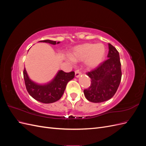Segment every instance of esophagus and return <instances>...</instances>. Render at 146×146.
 I'll return each instance as SVG.
<instances>
[{"label":"esophagus","instance_id":"1","mask_svg":"<svg viewBox=\"0 0 146 146\" xmlns=\"http://www.w3.org/2000/svg\"><path fill=\"white\" fill-rule=\"evenodd\" d=\"M81 74H82L81 72H80V70H79L78 69L76 70V72H75V75H76V77L77 78V77H79V76H80Z\"/></svg>","mask_w":146,"mask_h":146}]
</instances>
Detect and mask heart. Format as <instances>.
Returning a JSON list of instances; mask_svg holds the SVG:
<instances>
[{"label":"heart","instance_id":"1","mask_svg":"<svg viewBox=\"0 0 146 146\" xmlns=\"http://www.w3.org/2000/svg\"><path fill=\"white\" fill-rule=\"evenodd\" d=\"M106 55V47L102 43H85L75 47L70 54L73 61L85 60L89 69H95L102 63Z\"/></svg>","mask_w":146,"mask_h":146}]
</instances>
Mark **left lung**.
Here are the masks:
<instances>
[{
	"label": "left lung",
	"mask_w": 146,
	"mask_h": 146,
	"mask_svg": "<svg viewBox=\"0 0 146 146\" xmlns=\"http://www.w3.org/2000/svg\"><path fill=\"white\" fill-rule=\"evenodd\" d=\"M108 60L99 67L86 74L91 78V85L84 90L88 100L100 103L113 98L120 84L122 77L121 64L116 48L108 44Z\"/></svg>",
	"instance_id": "left-lung-1"
}]
</instances>
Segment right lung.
Masks as SVG:
<instances>
[{"label": "right lung", "instance_id": "add662e5", "mask_svg": "<svg viewBox=\"0 0 146 146\" xmlns=\"http://www.w3.org/2000/svg\"><path fill=\"white\" fill-rule=\"evenodd\" d=\"M39 42H47L55 45L60 42L51 40H44ZM25 84L29 94L33 99L44 104H51L58 100L62 97L67 83L75 76L74 71L69 73L59 70L52 80L45 84H39L29 78L25 68L24 70Z\"/></svg>", "mask_w": 146, "mask_h": 146}]
</instances>
